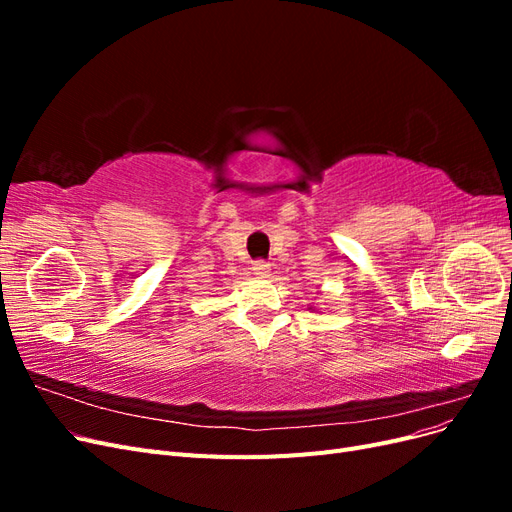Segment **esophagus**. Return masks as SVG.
Instances as JSON below:
<instances>
[{"label":"esophagus","mask_w":512,"mask_h":512,"mask_svg":"<svg viewBox=\"0 0 512 512\" xmlns=\"http://www.w3.org/2000/svg\"><path fill=\"white\" fill-rule=\"evenodd\" d=\"M252 271H254L258 277H269V275H271V265H269V262H265V260H256Z\"/></svg>","instance_id":"34e87169"}]
</instances>
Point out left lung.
<instances>
[{
  "instance_id": "obj_1",
  "label": "left lung",
  "mask_w": 512,
  "mask_h": 512,
  "mask_svg": "<svg viewBox=\"0 0 512 512\" xmlns=\"http://www.w3.org/2000/svg\"><path fill=\"white\" fill-rule=\"evenodd\" d=\"M309 309H312V307H309Z\"/></svg>"
}]
</instances>
